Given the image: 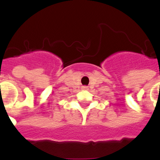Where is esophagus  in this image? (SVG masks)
Segmentation results:
<instances>
[{"mask_svg":"<svg viewBox=\"0 0 160 160\" xmlns=\"http://www.w3.org/2000/svg\"><path fill=\"white\" fill-rule=\"evenodd\" d=\"M83 89H84V90H87L88 87L87 86H83Z\"/></svg>","mask_w":160,"mask_h":160,"instance_id":"34e87169","label":"esophagus"}]
</instances>
